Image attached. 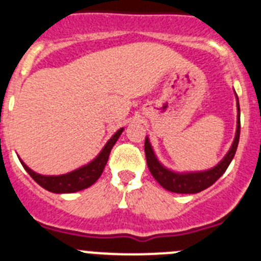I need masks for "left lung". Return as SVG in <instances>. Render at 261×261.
Segmentation results:
<instances>
[{"mask_svg": "<svg viewBox=\"0 0 261 261\" xmlns=\"http://www.w3.org/2000/svg\"><path fill=\"white\" fill-rule=\"evenodd\" d=\"M237 97V109H238V117H237V131H235L234 142L231 144L230 149L218 164L206 171H194V172H176L172 169L167 168L165 165L159 162L158 156L153 151L152 146L149 143L148 137H146L144 142V152H146L147 165L159 184L162 185L164 189L173 192V193L181 194H193L202 192L206 188L212 187L215 181L221 177L222 174L225 173L227 167L230 165L231 160L234 159L235 152H237L238 143H239V135H240V109H239V99Z\"/></svg>", "mask_w": 261, "mask_h": 261, "instance_id": "obj_1", "label": "left lung"}]
</instances>
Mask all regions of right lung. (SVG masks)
Returning a JSON list of instances; mask_svg holds the SVG:
<instances>
[{"label":"right lung","instance_id":"1","mask_svg":"<svg viewBox=\"0 0 261 261\" xmlns=\"http://www.w3.org/2000/svg\"><path fill=\"white\" fill-rule=\"evenodd\" d=\"M124 127H121L117 133H114L110 139L106 142L103 148L99 151L98 155L93 159L92 162L88 164L83 165L80 168L74 169L72 172H68L64 174H58V176H46V174H40L34 172L33 169L29 168L21 159L19 162L23 165V168L26 169L27 173L30 174L31 177L38 182L42 188H44L48 192L52 193H74L79 190L87 189V188L92 187L94 182L99 178V176L102 174L103 168H105L106 163H108L109 155L112 151L113 146L118 140V138L121 137V134L123 133Z\"/></svg>","mask_w":261,"mask_h":261}]
</instances>
